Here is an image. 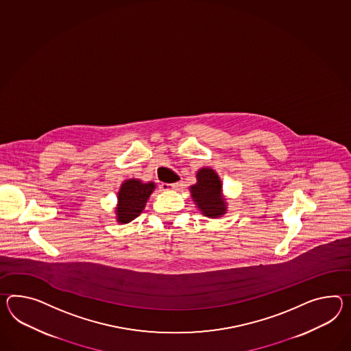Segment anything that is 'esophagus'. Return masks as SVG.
Here are the masks:
<instances>
[{"mask_svg": "<svg viewBox=\"0 0 351 351\" xmlns=\"http://www.w3.org/2000/svg\"><path fill=\"white\" fill-rule=\"evenodd\" d=\"M179 186V182H172V184H166V182H162V184L160 185L161 190H165V191H169V190H176Z\"/></svg>", "mask_w": 351, "mask_h": 351, "instance_id": "esophagus-1", "label": "esophagus"}]
</instances>
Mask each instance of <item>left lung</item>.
I'll list each match as a JSON object with an SVG mask.
<instances>
[{"label": "left lung", "mask_w": 351, "mask_h": 351, "mask_svg": "<svg viewBox=\"0 0 351 351\" xmlns=\"http://www.w3.org/2000/svg\"><path fill=\"white\" fill-rule=\"evenodd\" d=\"M190 193L195 206L208 218H219L227 212L222 182L212 169L203 167L197 172V184L190 186Z\"/></svg>", "instance_id": "obj_1"}]
</instances>
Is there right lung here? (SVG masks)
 Returning <instances> with one entry per match:
<instances>
[{"label":"right lung","instance_id":"right-lung-1","mask_svg":"<svg viewBox=\"0 0 351 351\" xmlns=\"http://www.w3.org/2000/svg\"><path fill=\"white\" fill-rule=\"evenodd\" d=\"M154 182H142L141 180H125L118 193V206L115 208L117 221L120 224L132 222L143 212L145 203L152 194Z\"/></svg>","mask_w":351,"mask_h":351}]
</instances>
